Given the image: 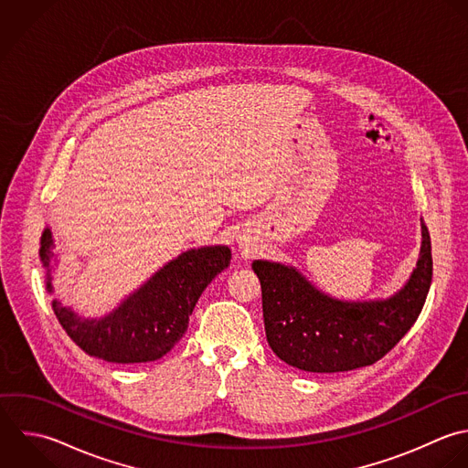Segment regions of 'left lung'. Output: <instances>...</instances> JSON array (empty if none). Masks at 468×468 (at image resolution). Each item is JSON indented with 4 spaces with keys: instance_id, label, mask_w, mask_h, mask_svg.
<instances>
[{
    "instance_id": "8db88e82",
    "label": "left lung",
    "mask_w": 468,
    "mask_h": 468,
    "mask_svg": "<svg viewBox=\"0 0 468 468\" xmlns=\"http://www.w3.org/2000/svg\"><path fill=\"white\" fill-rule=\"evenodd\" d=\"M253 271L273 354L304 372H348L383 359L420 317L432 282V244L423 224L421 257L409 284L378 303L330 299L282 264L255 261Z\"/></svg>"
}]
</instances>
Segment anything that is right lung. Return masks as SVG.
Listing matches in <instances>:
<instances>
[{
    "instance_id": "right-lung-1",
    "label": "right lung",
    "mask_w": 468,
    "mask_h": 468,
    "mask_svg": "<svg viewBox=\"0 0 468 468\" xmlns=\"http://www.w3.org/2000/svg\"><path fill=\"white\" fill-rule=\"evenodd\" d=\"M39 257L48 268L54 257L50 229L41 235ZM229 259L231 251L226 246L186 251L101 321H81L56 301L52 310L67 335L85 354L111 363L154 361L187 332L198 297L228 268ZM47 288L50 290V277Z\"/></svg>"
}]
</instances>
